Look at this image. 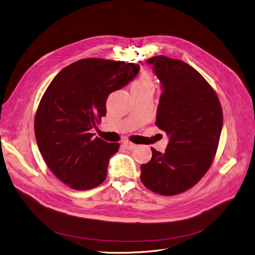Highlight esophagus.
<instances>
[{"instance_id": "esophagus-1", "label": "esophagus", "mask_w": 255, "mask_h": 255, "mask_svg": "<svg viewBox=\"0 0 255 255\" xmlns=\"http://www.w3.org/2000/svg\"><path fill=\"white\" fill-rule=\"evenodd\" d=\"M123 145H124V147L126 148V149H128V150H131V149H133V148H136V144H133V143H131V142H129V141H125L124 143H123Z\"/></svg>"}]
</instances>
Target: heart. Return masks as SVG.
<instances>
[{
  "label": "heart",
  "instance_id": "b5f03b06",
  "mask_svg": "<svg viewBox=\"0 0 255 255\" xmlns=\"http://www.w3.org/2000/svg\"><path fill=\"white\" fill-rule=\"evenodd\" d=\"M151 85H153V84H152L150 76H149L147 73H144L142 76L133 83L132 87H145V86H151Z\"/></svg>",
  "mask_w": 255,
  "mask_h": 255
}]
</instances>
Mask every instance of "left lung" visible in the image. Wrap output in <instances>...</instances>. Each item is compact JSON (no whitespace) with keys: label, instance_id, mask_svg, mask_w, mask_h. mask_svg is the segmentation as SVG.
Instances as JSON below:
<instances>
[{"label":"left lung","instance_id":"8db88e82","mask_svg":"<svg viewBox=\"0 0 255 255\" xmlns=\"http://www.w3.org/2000/svg\"><path fill=\"white\" fill-rule=\"evenodd\" d=\"M161 83L155 125L170 137L163 153L151 148L141 181L161 196L196 185L211 167L222 128V108L212 86L191 66L157 55L147 59Z\"/></svg>","mask_w":255,"mask_h":255}]
</instances>
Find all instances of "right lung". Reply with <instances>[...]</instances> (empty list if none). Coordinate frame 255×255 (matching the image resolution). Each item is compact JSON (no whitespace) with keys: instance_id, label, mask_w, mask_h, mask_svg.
I'll list each match as a JSON object with an SVG mask.
<instances>
[{"instance_id":"1","label":"right lung","mask_w":255,"mask_h":255,"mask_svg":"<svg viewBox=\"0 0 255 255\" xmlns=\"http://www.w3.org/2000/svg\"><path fill=\"white\" fill-rule=\"evenodd\" d=\"M138 64L89 57L64 68L45 91L35 115V136L44 161L76 190L100 185L118 143L94 137L106 115L108 96L131 81Z\"/></svg>"}]
</instances>
